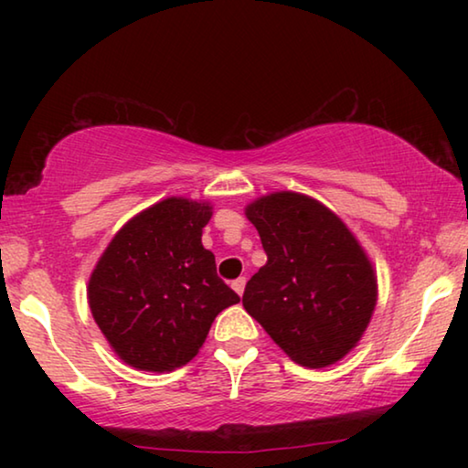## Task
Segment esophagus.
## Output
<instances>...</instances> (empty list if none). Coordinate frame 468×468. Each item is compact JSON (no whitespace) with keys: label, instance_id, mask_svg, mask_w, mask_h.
Listing matches in <instances>:
<instances>
[{"label":"esophagus","instance_id":"1","mask_svg":"<svg viewBox=\"0 0 468 468\" xmlns=\"http://www.w3.org/2000/svg\"><path fill=\"white\" fill-rule=\"evenodd\" d=\"M231 287H233V291L237 292V295H243V289H245V279H243V276H241V279L233 281Z\"/></svg>","mask_w":468,"mask_h":468}]
</instances>
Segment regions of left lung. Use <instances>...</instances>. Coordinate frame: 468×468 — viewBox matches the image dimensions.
Wrapping results in <instances>:
<instances>
[{
  "label": "left lung",
  "instance_id": "obj_1",
  "mask_svg": "<svg viewBox=\"0 0 468 468\" xmlns=\"http://www.w3.org/2000/svg\"><path fill=\"white\" fill-rule=\"evenodd\" d=\"M268 256L243 291V307L305 367L343 359L376 307L374 268L343 220L318 200L276 192L248 206Z\"/></svg>",
  "mask_w": 468,
  "mask_h": 468
}]
</instances>
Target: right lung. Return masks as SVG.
<instances>
[{"instance_id":"1","label":"right lung","mask_w":468,"mask_h":468,"mask_svg":"<svg viewBox=\"0 0 468 468\" xmlns=\"http://www.w3.org/2000/svg\"><path fill=\"white\" fill-rule=\"evenodd\" d=\"M210 217L208 204L167 197L133 217L94 268V322L132 367L163 374L186 366L217 315L239 303L202 245Z\"/></svg>"}]
</instances>
